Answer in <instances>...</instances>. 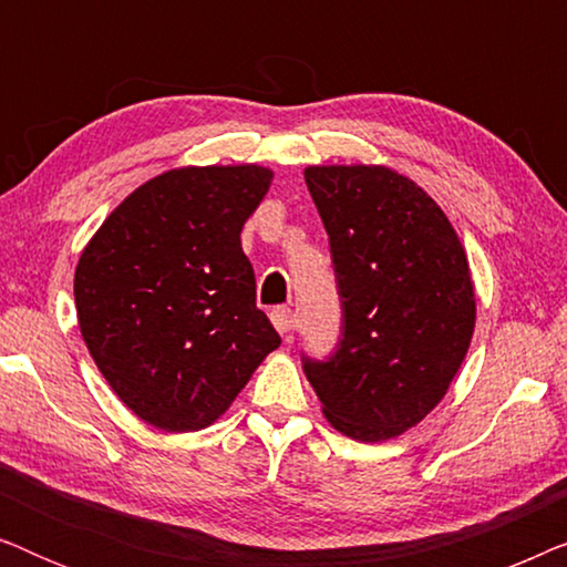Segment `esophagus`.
Returning <instances> with one entry per match:
<instances>
[{
    "label": "esophagus",
    "instance_id": "obj_1",
    "mask_svg": "<svg viewBox=\"0 0 567 567\" xmlns=\"http://www.w3.org/2000/svg\"><path fill=\"white\" fill-rule=\"evenodd\" d=\"M270 322H274V328L281 332V336H289L291 332V309L286 307H276L274 312H270Z\"/></svg>",
    "mask_w": 567,
    "mask_h": 567
}]
</instances>
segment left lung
I'll return each mask as SVG.
<instances>
[{"label": "left lung", "mask_w": 567, "mask_h": 567, "mask_svg": "<svg viewBox=\"0 0 567 567\" xmlns=\"http://www.w3.org/2000/svg\"><path fill=\"white\" fill-rule=\"evenodd\" d=\"M307 188L330 235L343 338L305 359L322 415L348 439L386 441L444 400L477 320L467 252L449 216L384 165H309Z\"/></svg>", "instance_id": "obj_1"}]
</instances>
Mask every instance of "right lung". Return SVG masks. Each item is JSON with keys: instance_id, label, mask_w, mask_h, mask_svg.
Listing matches in <instances>:
<instances>
[{"instance_id": "right-lung-1", "label": "right lung", "mask_w": 567, "mask_h": 567, "mask_svg": "<svg viewBox=\"0 0 567 567\" xmlns=\"http://www.w3.org/2000/svg\"><path fill=\"white\" fill-rule=\"evenodd\" d=\"M274 181L262 165L167 169L107 214L74 270L76 322L100 374L167 433L219 421L281 346L255 307L243 227Z\"/></svg>"}]
</instances>
